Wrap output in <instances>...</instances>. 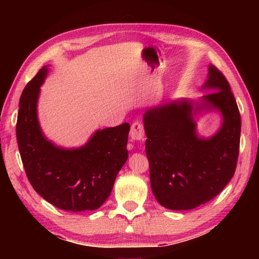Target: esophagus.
<instances>
[{"label":"esophagus","instance_id":"obj_1","mask_svg":"<svg viewBox=\"0 0 259 259\" xmlns=\"http://www.w3.org/2000/svg\"><path fill=\"white\" fill-rule=\"evenodd\" d=\"M130 137L135 140H141L144 139L145 137V128H144V124L139 121H135L131 125V129H130Z\"/></svg>","mask_w":259,"mask_h":259}]
</instances>
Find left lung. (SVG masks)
Masks as SVG:
<instances>
[{
    "mask_svg": "<svg viewBox=\"0 0 259 259\" xmlns=\"http://www.w3.org/2000/svg\"><path fill=\"white\" fill-rule=\"evenodd\" d=\"M208 73L205 88L213 92L202 97L203 107L217 108L224 117L211 138L197 137L189 101L150 109L144 117L151 189L158 202L171 210H189L211 200L237 166L241 126L237 102L222 71L210 65Z\"/></svg>",
    "mask_w": 259,
    "mask_h": 259,
    "instance_id": "8db88e82",
    "label": "left lung"
}]
</instances>
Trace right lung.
<instances>
[{"mask_svg": "<svg viewBox=\"0 0 259 259\" xmlns=\"http://www.w3.org/2000/svg\"><path fill=\"white\" fill-rule=\"evenodd\" d=\"M48 68L43 67L20 98L16 140L31 186L43 199L65 211L95 210L111 194L128 159L129 123L99 130L80 149L65 150L42 136L36 101Z\"/></svg>", "mask_w": 259, "mask_h": 259, "instance_id": "obj_1", "label": "right lung"}]
</instances>
